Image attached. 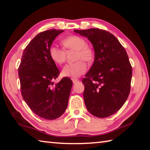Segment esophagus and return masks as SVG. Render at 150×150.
Masks as SVG:
<instances>
[{
  "mask_svg": "<svg viewBox=\"0 0 150 150\" xmlns=\"http://www.w3.org/2000/svg\"><path fill=\"white\" fill-rule=\"evenodd\" d=\"M72 81H73V84H76V83H78L79 81L78 79H73Z\"/></svg>",
  "mask_w": 150,
  "mask_h": 150,
  "instance_id": "1",
  "label": "esophagus"
}]
</instances>
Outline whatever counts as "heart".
I'll return each mask as SVG.
<instances>
[{"instance_id":"1","label":"heart","mask_w":150,"mask_h":150,"mask_svg":"<svg viewBox=\"0 0 150 150\" xmlns=\"http://www.w3.org/2000/svg\"><path fill=\"white\" fill-rule=\"evenodd\" d=\"M65 48L77 50L76 59H79L73 63H69L63 67L62 74L63 77L77 78L85 73L87 69V65L83 61L90 62L93 59L94 52L92 48L87 45V42L78 35H70L62 41ZM50 56L57 64H62L65 62V52L57 46L52 45L49 50Z\"/></svg>"}]
</instances>
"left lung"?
I'll use <instances>...</instances> for the list:
<instances>
[{
  "label": "left lung",
  "instance_id": "1",
  "mask_svg": "<svg viewBox=\"0 0 150 150\" xmlns=\"http://www.w3.org/2000/svg\"><path fill=\"white\" fill-rule=\"evenodd\" d=\"M87 38L95 51V60L82 81L88 111L98 118L110 116L120 110L130 91L132 69L125 49L106 30H75Z\"/></svg>",
  "mask_w": 150,
  "mask_h": 150
}]
</instances>
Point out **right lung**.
<instances>
[{
  "label": "right lung",
  "instance_id": "obj_1",
  "mask_svg": "<svg viewBox=\"0 0 150 150\" xmlns=\"http://www.w3.org/2000/svg\"><path fill=\"white\" fill-rule=\"evenodd\" d=\"M63 32L51 29L38 34L24 49L18 68L24 101L35 115L47 120H54L65 112L73 85L68 77L57 83L53 81L59 71L51 59L49 50Z\"/></svg>",
  "mask_w": 150,
  "mask_h": 150
}]
</instances>
